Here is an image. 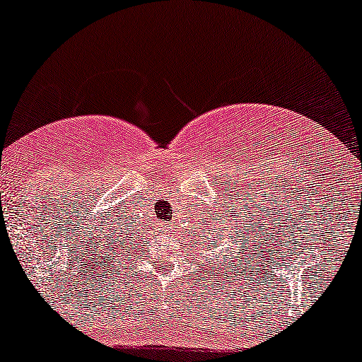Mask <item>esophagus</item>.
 <instances>
[{
	"label": "esophagus",
	"mask_w": 362,
	"mask_h": 362,
	"mask_svg": "<svg viewBox=\"0 0 362 362\" xmlns=\"http://www.w3.org/2000/svg\"><path fill=\"white\" fill-rule=\"evenodd\" d=\"M171 229V227L170 226H166V230H170Z\"/></svg>",
	"instance_id": "1"
}]
</instances>
